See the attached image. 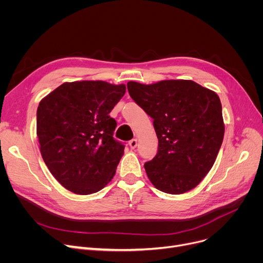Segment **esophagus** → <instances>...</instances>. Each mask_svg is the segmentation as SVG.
I'll return each mask as SVG.
<instances>
[{
  "instance_id": "34e87169",
  "label": "esophagus",
  "mask_w": 263,
  "mask_h": 263,
  "mask_svg": "<svg viewBox=\"0 0 263 263\" xmlns=\"http://www.w3.org/2000/svg\"><path fill=\"white\" fill-rule=\"evenodd\" d=\"M129 146H130L131 149H135L136 146H137V140H136V139L131 140V141L129 142Z\"/></svg>"
}]
</instances>
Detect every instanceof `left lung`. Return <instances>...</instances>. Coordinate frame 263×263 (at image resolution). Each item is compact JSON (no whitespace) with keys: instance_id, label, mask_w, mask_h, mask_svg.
Listing matches in <instances>:
<instances>
[{"instance_id":"8db88e82","label":"left lung","mask_w":263,"mask_h":263,"mask_svg":"<svg viewBox=\"0 0 263 263\" xmlns=\"http://www.w3.org/2000/svg\"><path fill=\"white\" fill-rule=\"evenodd\" d=\"M131 98L154 119L158 154L144 167L150 182L167 194L197 186L212 168L225 126L216 92L192 80L154 84L130 81Z\"/></svg>"}]
</instances>
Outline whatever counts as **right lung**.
Wrapping results in <instances>:
<instances>
[{
    "label": "right lung",
    "mask_w": 263,
    "mask_h": 263,
    "mask_svg": "<svg viewBox=\"0 0 263 263\" xmlns=\"http://www.w3.org/2000/svg\"><path fill=\"white\" fill-rule=\"evenodd\" d=\"M124 84L104 81L66 82L39 102V149L54 178L68 191L89 195L112 180L124 146L114 140L110 110Z\"/></svg>",
    "instance_id": "obj_1"
}]
</instances>
